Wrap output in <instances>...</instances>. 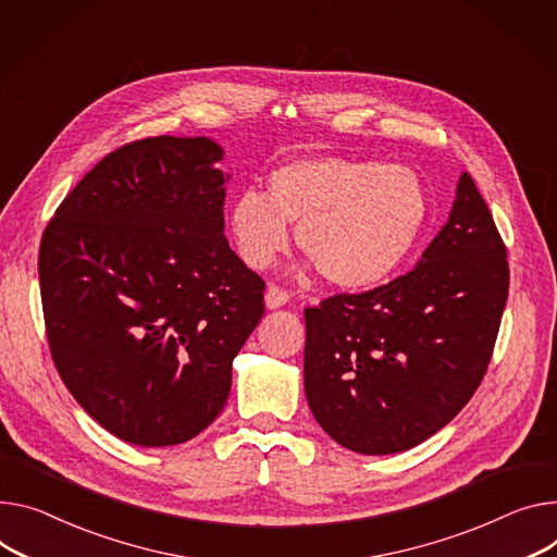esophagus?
<instances>
[{
	"mask_svg": "<svg viewBox=\"0 0 557 557\" xmlns=\"http://www.w3.org/2000/svg\"><path fill=\"white\" fill-rule=\"evenodd\" d=\"M287 301H289V296H287L285 289H281L278 285H268V289H265V306H268V310H278Z\"/></svg>",
	"mask_w": 557,
	"mask_h": 557,
	"instance_id": "1",
	"label": "esophagus"
}]
</instances>
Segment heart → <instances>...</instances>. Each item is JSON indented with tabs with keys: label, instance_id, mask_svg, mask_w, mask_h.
I'll return each instance as SVG.
<instances>
[{
	"label": "heart",
	"instance_id": "obj_1",
	"mask_svg": "<svg viewBox=\"0 0 557 557\" xmlns=\"http://www.w3.org/2000/svg\"><path fill=\"white\" fill-rule=\"evenodd\" d=\"M428 221V191L414 169L338 156L298 158L268 178V196L240 191L230 227L240 259L268 268L296 227L321 274L346 289L386 281Z\"/></svg>",
	"mask_w": 557,
	"mask_h": 557
}]
</instances>
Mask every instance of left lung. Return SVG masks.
Listing matches in <instances>:
<instances>
[{
	"label": "left lung",
	"mask_w": 557,
	"mask_h": 557,
	"mask_svg": "<svg viewBox=\"0 0 557 557\" xmlns=\"http://www.w3.org/2000/svg\"><path fill=\"white\" fill-rule=\"evenodd\" d=\"M506 298V247L463 171L446 225L408 274L306 310L314 419L361 455L433 437L482 383Z\"/></svg>",
	"instance_id": "obj_1"
}]
</instances>
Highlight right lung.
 <instances>
[{
	"instance_id": "obj_1",
	"label": "right lung",
	"mask_w": 557,
	"mask_h": 557,
	"mask_svg": "<svg viewBox=\"0 0 557 557\" xmlns=\"http://www.w3.org/2000/svg\"><path fill=\"white\" fill-rule=\"evenodd\" d=\"M223 156L205 136L124 145L75 185L41 236L55 368L122 442L162 448L202 433L265 312V283L225 238Z\"/></svg>"
}]
</instances>
